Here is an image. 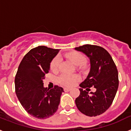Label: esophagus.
Masks as SVG:
<instances>
[{
  "label": "esophagus",
  "mask_w": 131,
  "mask_h": 131,
  "mask_svg": "<svg viewBox=\"0 0 131 131\" xmlns=\"http://www.w3.org/2000/svg\"><path fill=\"white\" fill-rule=\"evenodd\" d=\"M63 90H64L65 92H68V91H69L71 90V89H69V88H64Z\"/></svg>",
  "instance_id": "obj_1"
}]
</instances>
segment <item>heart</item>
Returning <instances> with one entry per match:
<instances>
[{
  "mask_svg": "<svg viewBox=\"0 0 131 131\" xmlns=\"http://www.w3.org/2000/svg\"><path fill=\"white\" fill-rule=\"evenodd\" d=\"M66 57L76 66H81L84 64L86 61V59L84 56L78 52H72L68 53L66 54ZM60 62H61V58L59 56L56 57L52 61L50 68L53 71H58L60 66ZM79 79V75L76 74H73V75L63 74L58 78V82L63 86H71L75 84Z\"/></svg>",
  "mask_w": 131,
  "mask_h": 131,
  "instance_id": "1",
  "label": "heart"
}]
</instances>
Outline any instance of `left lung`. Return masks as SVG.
Listing matches in <instances>:
<instances>
[{
  "instance_id": "obj_1",
  "label": "left lung",
  "mask_w": 131,
  "mask_h": 131,
  "mask_svg": "<svg viewBox=\"0 0 131 131\" xmlns=\"http://www.w3.org/2000/svg\"><path fill=\"white\" fill-rule=\"evenodd\" d=\"M90 60V72L79 84L80 95L75 104L80 112L87 116H97L104 113L110 107L119 86L118 71L108 52L99 46L84 45L76 47ZM94 86V93L88 92Z\"/></svg>"
}]
</instances>
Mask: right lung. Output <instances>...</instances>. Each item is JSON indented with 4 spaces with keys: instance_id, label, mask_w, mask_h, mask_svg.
<instances>
[{
    "instance_id": "add662e5",
    "label": "right lung",
    "mask_w": 131,
    "mask_h": 131,
    "mask_svg": "<svg viewBox=\"0 0 131 131\" xmlns=\"http://www.w3.org/2000/svg\"><path fill=\"white\" fill-rule=\"evenodd\" d=\"M45 46L31 49L22 59L15 77V89L19 102L29 114L37 119L54 115L60 104L62 87L49 90L43 86L50 62L59 52Z\"/></svg>"
}]
</instances>
